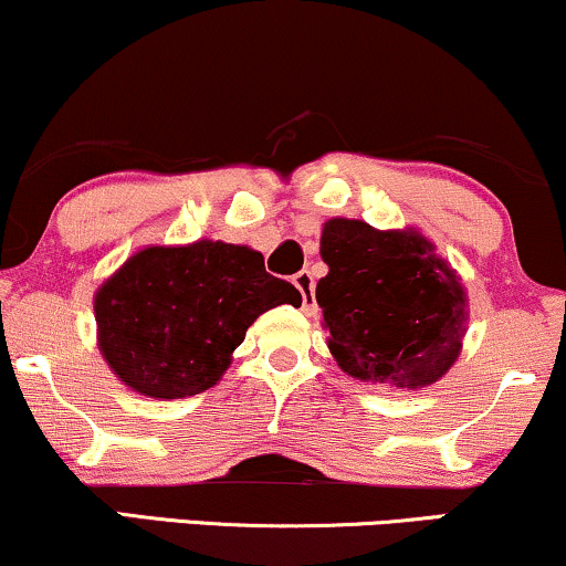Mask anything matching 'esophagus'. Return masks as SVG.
Instances as JSON below:
<instances>
[{
  "mask_svg": "<svg viewBox=\"0 0 566 566\" xmlns=\"http://www.w3.org/2000/svg\"><path fill=\"white\" fill-rule=\"evenodd\" d=\"M292 284L300 290V295H303V311L307 313V316H316L318 305H316V297H313V274L311 271H300V274H295V279H292Z\"/></svg>",
  "mask_w": 566,
  "mask_h": 566,
  "instance_id": "34e87169",
  "label": "esophagus"
}]
</instances>
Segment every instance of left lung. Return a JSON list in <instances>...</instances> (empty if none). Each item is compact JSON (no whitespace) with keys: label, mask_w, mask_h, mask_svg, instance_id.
Returning <instances> with one entry per match:
<instances>
[{"label":"left lung","mask_w":566,"mask_h":566,"mask_svg":"<svg viewBox=\"0 0 566 566\" xmlns=\"http://www.w3.org/2000/svg\"><path fill=\"white\" fill-rule=\"evenodd\" d=\"M318 279L328 353L357 381L423 389L449 374L468 334V292L415 227L376 230L334 217L321 230Z\"/></svg>","instance_id":"1"}]
</instances>
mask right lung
Returning <instances> with one entry per match:
<instances>
[{
    "label": "right lung",
    "instance_id": "right-lung-1",
    "mask_svg": "<svg viewBox=\"0 0 566 566\" xmlns=\"http://www.w3.org/2000/svg\"><path fill=\"white\" fill-rule=\"evenodd\" d=\"M303 297L266 274L248 245H148L93 295L98 353L127 389L151 399L200 395L221 381L248 326Z\"/></svg>",
    "mask_w": 566,
    "mask_h": 566
}]
</instances>
